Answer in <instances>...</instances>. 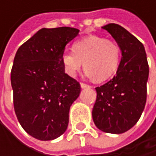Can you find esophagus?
<instances>
[{
    "label": "esophagus",
    "instance_id": "obj_1",
    "mask_svg": "<svg viewBox=\"0 0 156 156\" xmlns=\"http://www.w3.org/2000/svg\"><path fill=\"white\" fill-rule=\"evenodd\" d=\"M80 86H81V87H82V88H87V87H91L89 85H87V84H85V83H80Z\"/></svg>",
    "mask_w": 156,
    "mask_h": 156
}]
</instances>
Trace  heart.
Here are the masks:
<instances>
[{
    "label": "heart",
    "mask_w": 156,
    "mask_h": 156,
    "mask_svg": "<svg viewBox=\"0 0 156 156\" xmlns=\"http://www.w3.org/2000/svg\"><path fill=\"white\" fill-rule=\"evenodd\" d=\"M120 57L121 49L116 42L92 35L75 42L73 50H65L61 62L66 74L71 78L76 77L85 66L87 78L104 81L117 70Z\"/></svg>",
    "instance_id": "obj_1"
}]
</instances>
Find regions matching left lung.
Returning <instances> with one entry per match:
<instances>
[{
	"label": "left lung",
	"mask_w": 156,
	"mask_h": 156,
	"mask_svg": "<svg viewBox=\"0 0 156 156\" xmlns=\"http://www.w3.org/2000/svg\"><path fill=\"white\" fill-rule=\"evenodd\" d=\"M102 29L115 39L122 57L115 76L96 87L92 117L99 130L122 134L137 123L144 109L149 67L144 47L134 35L115 23Z\"/></svg>",
	"instance_id": "left-lung-1"
}]
</instances>
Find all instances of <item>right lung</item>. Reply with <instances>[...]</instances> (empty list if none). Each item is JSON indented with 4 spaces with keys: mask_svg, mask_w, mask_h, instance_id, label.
<instances>
[{
    "mask_svg": "<svg viewBox=\"0 0 156 156\" xmlns=\"http://www.w3.org/2000/svg\"><path fill=\"white\" fill-rule=\"evenodd\" d=\"M78 32L43 28L16 52L11 72L14 110L22 128L36 139L53 140L67 130L80 85L65 73L61 55Z\"/></svg>",
    "mask_w": 156,
    "mask_h": 156,
    "instance_id": "obj_1",
    "label": "right lung"
}]
</instances>
